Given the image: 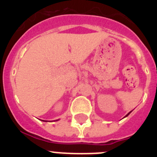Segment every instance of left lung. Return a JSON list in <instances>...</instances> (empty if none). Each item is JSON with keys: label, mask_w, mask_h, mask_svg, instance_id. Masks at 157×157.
I'll list each match as a JSON object with an SVG mask.
<instances>
[{"label": "left lung", "mask_w": 157, "mask_h": 157, "mask_svg": "<svg viewBox=\"0 0 157 157\" xmlns=\"http://www.w3.org/2000/svg\"><path fill=\"white\" fill-rule=\"evenodd\" d=\"M130 112H129V113H128V114H127V116H125V117H127V116H128V115H129V114H130Z\"/></svg>", "instance_id": "1"}]
</instances>
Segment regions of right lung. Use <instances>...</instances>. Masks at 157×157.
Wrapping results in <instances>:
<instances>
[{"instance_id":"1","label":"right lung","mask_w":157,"mask_h":157,"mask_svg":"<svg viewBox=\"0 0 157 157\" xmlns=\"http://www.w3.org/2000/svg\"><path fill=\"white\" fill-rule=\"evenodd\" d=\"M45 122H47V121H45Z\"/></svg>"}]
</instances>
